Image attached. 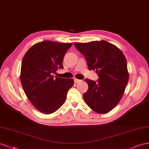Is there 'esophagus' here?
<instances>
[{"label":"esophagus","instance_id":"1","mask_svg":"<svg viewBox=\"0 0 149 149\" xmlns=\"http://www.w3.org/2000/svg\"><path fill=\"white\" fill-rule=\"evenodd\" d=\"M74 82L75 84H78V83H80V82H81V80H79V79H75V78L74 79Z\"/></svg>","mask_w":149,"mask_h":149}]
</instances>
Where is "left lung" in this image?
<instances>
[{"mask_svg":"<svg viewBox=\"0 0 149 149\" xmlns=\"http://www.w3.org/2000/svg\"><path fill=\"white\" fill-rule=\"evenodd\" d=\"M74 46L85 57L88 69L96 70L99 79H86L88 90L84 99L93 111L107 113L121 100L129 80L127 61L122 51L106 41L75 42Z\"/></svg>","mask_w":149,"mask_h":149,"instance_id":"1","label":"left lung"}]
</instances>
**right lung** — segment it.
I'll return each instance as SVG.
<instances>
[{"mask_svg":"<svg viewBox=\"0 0 149 149\" xmlns=\"http://www.w3.org/2000/svg\"><path fill=\"white\" fill-rule=\"evenodd\" d=\"M72 43L45 41L31 46L24 56L20 80L27 98L45 114L56 111L64 104L72 79L54 77Z\"/></svg>","mask_w":149,"mask_h":149,"instance_id":"1","label":"right lung"}]
</instances>
